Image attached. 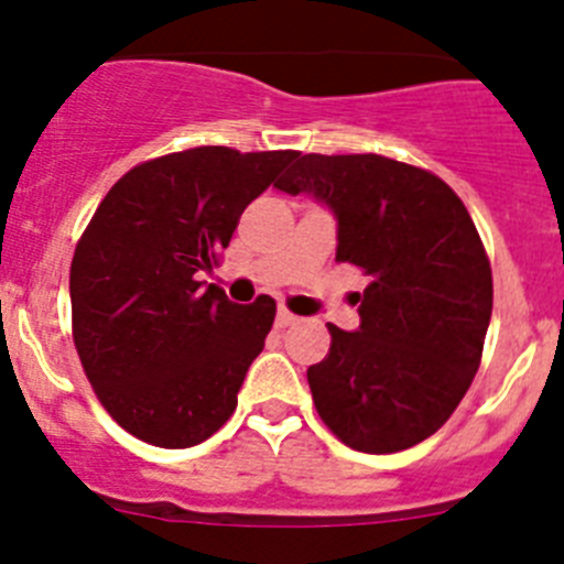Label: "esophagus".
<instances>
[{
  "mask_svg": "<svg viewBox=\"0 0 564 564\" xmlns=\"http://www.w3.org/2000/svg\"><path fill=\"white\" fill-rule=\"evenodd\" d=\"M296 322H299V316H293V313L285 311V307L276 313V327H291V325H296Z\"/></svg>",
  "mask_w": 564,
  "mask_h": 564,
  "instance_id": "1",
  "label": "esophagus"
}]
</instances>
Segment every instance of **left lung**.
I'll list each match as a JSON object with an SVG mask.
<instances>
[{
	"mask_svg": "<svg viewBox=\"0 0 564 564\" xmlns=\"http://www.w3.org/2000/svg\"><path fill=\"white\" fill-rule=\"evenodd\" d=\"M276 188L325 203L336 262L370 276L358 330L327 325L330 352L307 367L318 417L367 455L426 441L475 381L491 318V265L466 206L437 174L383 154H302Z\"/></svg>",
	"mask_w": 564,
	"mask_h": 564,
	"instance_id": "1",
	"label": "left lung"
}]
</instances>
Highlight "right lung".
I'll return each mask as SVG.
<instances>
[{"instance_id":"right-lung-1","label":"right lung","mask_w":564,"mask_h":564,"mask_svg":"<svg viewBox=\"0 0 564 564\" xmlns=\"http://www.w3.org/2000/svg\"><path fill=\"white\" fill-rule=\"evenodd\" d=\"M299 152L197 147L129 169L69 265L73 341L118 426L161 449L197 446L237 410L276 302L237 305L200 282L251 200Z\"/></svg>"}]
</instances>
